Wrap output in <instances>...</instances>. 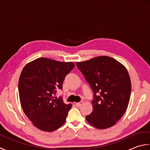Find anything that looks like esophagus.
I'll use <instances>...</instances> for the list:
<instances>
[{
    "mask_svg": "<svg viewBox=\"0 0 150 150\" xmlns=\"http://www.w3.org/2000/svg\"><path fill=\"white\" fill-rule=\"evenodd\" d=\"M83 103H84L83 101H81V102H80V103H76V106H77V107H81L82 106V104H83Z\"/></svg>",
    "mask_w": 150,
    "mask_h": 150,
    "instance_id": "esophagus-1",
    "label": "esophagus"
}]
</instances>
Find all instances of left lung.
<instances>
[{"label":"left lung","mask_w":150,"mask_h":150,"mask_svg":"<svg viewBox=\"0 0 150 150\" xmlns=\"http://www.w3.org/2000/svg\"><path fill=\"white\" fill-rule=\"evenodd\" d=\"M93 92V111L88 123L98 129L110 128L123 116L132 91L129 73L122 64L111 57L100 56L77 62Z\"/></svg>","instance_id":"8db88e82"}]
</instances>
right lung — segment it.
Listing matches in <instances>:
<instances>
[{
  "label": "right lung",
  "mask_w": 150,
  "mask_h": 150,
  "mask_svg": "<svg viewBox=\"0 0 150 150\" xmlns=\"http://www.w3.org/2000/svg\"><path fill=\"white\" fill-rule=\"evenodd\" d=\"M73 62L39 58L24 67L18 80V93L24 113L33 125L44 132H53L65 122L72 104L55 97L62 90L66 76L74 68Z\"/></svg>",
  "instance_id": "right-lung-1"
}]
</instances>
